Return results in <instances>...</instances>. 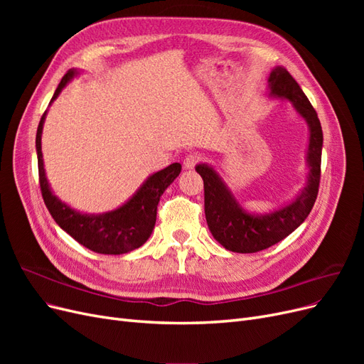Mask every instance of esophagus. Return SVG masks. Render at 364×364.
Returning a JSON list of instances; mask_svg holds the SVG:
<instances>
[{
    "label": "esophagus",
    "instance_id": "obj_1",
    "mask_svg": "<svg viewBox=\"0 0 364 364\" xmlns=\"http://www.w3.org/2000/svg\"><path fill=\"white\" fill-rule=\"evenodd\" d=\"M200 159L202 158L199 155H194V153H193V155H188V156L183 159V168L185 170H193L196 165L200 162Z\"/></svg>",
    "mask_w": 364,
    "mask_h": 364
}]
</instances>
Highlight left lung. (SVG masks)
Wrapping results in <instances>:
<instances>
[{
	"label": "left lung",
	"mask_w": 364,
	"mask_h": 364,
	"mask_svg": "<svg viewBox=\"0 0 364 364\" xmlns=\"http://www.w3.org/2000/svg\"><path fill=\"white\" fill-rule=\"evenodd\" d=\"M269 97L289 100L308 126L306 183L289 203L266 214H253L240 205L215 168L208 164L197 165L196 171L203 179L208 228L218 243L230 252L253 253L279 243L304 223L317 199L323 146L321 121L301 86L284 67L270 71Z\"/></svg>",
	"instance_id": "obj_1"
}]
</instances>
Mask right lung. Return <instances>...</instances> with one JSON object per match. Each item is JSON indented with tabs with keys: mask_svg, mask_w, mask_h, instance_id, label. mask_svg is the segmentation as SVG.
I'll return each instance as SVG.
<instances>
[{
	"mask_svg": "<svg viewBox=\"0 0 364 364\" xmlns=\"http://www.w3.org/2000/svg\"><path fill=\"white\" fill-rule=\"evenodd\" d=\"M80 71L71 68L62 77V80L54 91L50 105L56 100L67 83H70ZM47 111L43 112L38 132H36V153L39 183L43 202L48 208L51 217L65 232L70 234L77 243L86 249L105 255H121L141 247L149 240L156 223V209L161 196L168 188V185L178 178L182 165L174 162L158 173L150 174L142 182L136 193L130 199L118 206L114 211L102 214H85L77 211L51 191L46 168L42 159V129L46 123Z\"/></svg>",
	"mask_w": 364,
	"mask_h": 364,
	"instance_id": "add662e5",
	"label": "right lung"
}]
</instances>
